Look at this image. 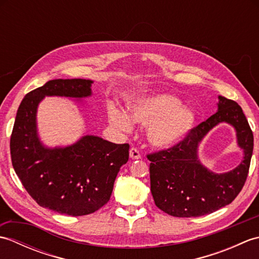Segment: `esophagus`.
<instances>
[{
    "label": "esophagus",
    "instance_id": "obj_1",
    "mask_svg": "<svg viewBox=\"0 0 259 259\" xmlns=\"http://www.w3.org/2000/svg\"><path fill=\"white\" fill-rule=\"evenodd\" d=\"M130 158L131 159H140L141 158V155H140V151L138 148L136 147H133L130 149Z\"/></svg>",
    "mask_w": 259,
    "mask_h": 259
}]
</instances>
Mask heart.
<instances>
[{
    "mask_svg": "<svg viewBox=\"0 0 259 259\" xmlns=\"http://www.w3.org/2000/svg\"><path fill=\"white\" fill-rule=\"evenodd\" d=\"M134 122L148 125V138L158 148H169L184 140L196 122L195 113L181 106L180 99L171 95H152L140 98L129 108ZM109 121L117 129L129 131L131 122L118 110H110Z\"/></svg>",
    "mask_w": 259,
    "mask_h": 259,
    "instance_id": "1",
    "label": "heart"
}]
</instances>
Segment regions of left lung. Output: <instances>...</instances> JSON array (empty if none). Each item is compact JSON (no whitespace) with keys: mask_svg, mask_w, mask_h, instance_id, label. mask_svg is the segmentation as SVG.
Wrapping results in <instances>:
<instances>
[{"mask_svg":"<svg viewBox=\"0 0 259 259\" xmlns=\"http://www.w3.org/2000/svg\"><path fill=\"white\" fill-rule=\"evenodd\" d=\"M219 122H228L238 131L244 160L232 172L217 175L201 166L197 144ZM254 149V136L240 106L219 97L218 111L194 126L184 140L172 147L148 153L150 189L156 206L174 217H199L229 205L243 189Z\"/></svg>","mask_w":259,"mask_h":259,"instance_id":"left-lung-1","label":"left lung"}]
</instances>
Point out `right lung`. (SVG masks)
Returning a JSON list of instances; mask_svg holds the SVG:
<instances>
[{"instance_id": "right-lung-1", "label": "right lung", "mask_w": 259, "mask_h": 259, "mask_svg": "<svg viewBox=\"0 0 259 259\" xmlns=\"http://www.w3.org/2000/svg\"><path fill=\"white\" fill-rule=\"evenodd\" d=\"M91 83L56 79L27 93L10 139L13 168L25 190L37 205L69 216H85L106 205L120 167L128 161L130 146L85 136L71 147L48 149L38 141L35 113L45 96L88 97Z\"/></svg>"}]
</instances>
